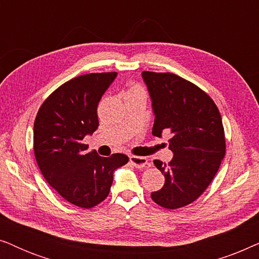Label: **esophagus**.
Returning a JSON list of instances; mask_svg holds the SVG:
<instances>
[{
	"label": "esophagus",
	"instance_id": "esophagus-1",
	"mask_svg": "<svg viewBox=\"0 0 259 259\" xmlns=\"http://www.w3.org/2000/svg\"><path fill=\"white\" fill-rule=\"evenodd\" d=\"M130 161L134 167L144 168L148 165V160L145 157H139V155H131Z\"/></svg>",
	"mask_w": 259,
	"mask_h": 259
}]
</instances>
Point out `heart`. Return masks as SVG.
I'll list each match as a JSON object with an SVG mask.
<instances>
[{"mask_svg": "<svg viewBox=\"0 0 259 259\" xmlns=\"http://www.w3.org/2000/svg\"><path fill=\"white\" fill-rule=\"evenodd\" d=\"M134 91H143V88H141L140 86H138V84H136V86H133L128 92H134Z\"/></svg>", "mask_w": 259, "mask_h": 259, "instance_id": "obj_1", "label": "heart"}]
</instances>
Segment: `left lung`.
<instances>
[{
  "mask_svg": "<svg viewBox=\"0 0 259 259\" xmlns=\"http://www.w3.org/2000/svg\"><path fill=\"white\" fill-rule=\"evenodd\" d=\"M155 115L152 134L169 133L168 164L154 160L165 184L151 193L154 203L175 210L199 198L225 155V134L214 101L196 84L172 73L143 72Z\"/></svg>",
  "mask_w": 259,
  "mask_h": 259,
  "instance_id": "left-lung-1",
  "label": "left lung"
}]
</instances>
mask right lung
Here are the masks:
<instances>
[{"instance_id":"add662e5","label":"right lung","mask_w":259,"mask_h":259,"mask_svg":"<svg viewBox=\"0 0 259 259\" xmlns=\"http://www.w3.org/2000/svg\"><path fill=\"white\" fill-rule=\"evenodd\" d=\"M115 72L91 73L61 84L44 101L34 122V153L47 183L68 203L91 208L107 198L113 173L126 154L87 153L83 138L99 126L98 105Z\"/></svg>"}]
</instances>
